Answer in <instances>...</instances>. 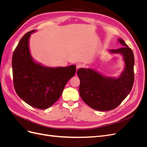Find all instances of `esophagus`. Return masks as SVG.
<instances>
[{
  "instance_id": "esophagus-1",
  "label": "esophagus",
  "mask_w": 147,
  "mask_h": 147,
  "mask_svg": "<svg viewBox=\"0 0 147 147\" xmlns=\"http://www.w3.org/2000/svg\"><path fill=\"white\" fill-rule=\"evenodd\" d=\"M76 67H77V69H80V68L83 67V65L82 63H77L76 65Z\"/></svg>"
}]
</instances>
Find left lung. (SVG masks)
I'll return each mask as SVG.
<instances>
[{
	"mask_svg": "<svg viewBox=\"0 0 147 147\" xmlns=\"http://www.w3.org/2000/svg\"><path fill=\"white\" fill-rule=\"evenodd\" d=\"M123 47L110 50L111 53L123 56L125 67L117 78L105 77L91 69L80 68L77 71L80 84L79 92L82 100L92 109L99 111L113 110L121 103L131 92L134 81V57L131 49L121 38Z\"/></svg>",
	"mask_w": 147,
	"mask_h": 147,
	"instance_id": "1",
	"label": "left lung"
}]
</instances>
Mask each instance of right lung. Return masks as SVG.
<instances>
[{"label": "right lung", "mask_w": 147, "mask_h": 147, "mask_svg": "<svg viewBox=\"0 0 147 147\" xmlns=\"http://www.w3.org/2000/svg\"><path fill=\"white\" fill-rule=\"evenodd\" d=\"M35 30L20 40L12 56L13 84L26 103L38 109L50 107L59 99L66 83L76 72V65L48 67L33 60L29 40Z\"/></svg>", "instance_id": "obj_1"}]
</instances>
